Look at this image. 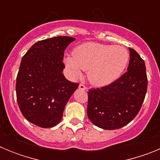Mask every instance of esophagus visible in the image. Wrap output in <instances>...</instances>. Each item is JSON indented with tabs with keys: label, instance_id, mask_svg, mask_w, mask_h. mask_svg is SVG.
<instances>
[{
	"label": "esophagus",
	"instance_id": "obj_1",
	"mask_svg": "<svg viewBox=\"0 0 160 160\" xmlns=\"http://www.w3.org/2000/svg\"><path fill=\"white\" fill-rule=\"evenodd\" d=\"M78 88H79V90H87V87H85L84 85H82V84H80V85H79Z\"/></svg>",
	"mask_w": 160,
	"mask_h": 160
}]
</instances>
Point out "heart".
Here are the masks:
<instances>
[{"label":"heart","instance_id":"obj_1","mask_svg":"<svg viewBox=\"0 0 160 160\" xmlns=\"http://www.w3.org/2000/svg\"><path fill=\"white\" fill-rule=\"evenodd\" d=\"M73 56L64 58V64L72 79L88 70V79L95 87L111 84L122 75L129 60L125 48L96 42H87L73 49Z\"/></svg>","mask_w":160,"mask_h":160}]
</instances>
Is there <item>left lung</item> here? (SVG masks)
I'll return each mask as SVG.
<instances>
[{
  "mask_svg": "<svg viewBox=\"0 0 160 160\" xmlns=\"http://www.w3.org/2000/svg\"><path fill=\"white\" fill-rule=\"evenodd\" d=\"M128 71L118 80L88 92L87 115L102 129L115 130L131 122L138 114L148 89L146 66L135 49L129 48Z\"/></svg>",
  "mask_w": 160,
  "mask_h": 160,
  "instance_id": "8db88e82",
  "label": "left lung"
}]
</instances>
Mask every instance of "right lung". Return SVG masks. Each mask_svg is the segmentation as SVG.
Segmentation results:
<instances>
[{"label": "right lung", "mask_w": 160, "mask_h": 160, "mask_svg": "<svg viewBox=\"0 0 160 160\" xmlns=\"http://www.w3.org/2000/svg\"><path fill=\"white\" fill-rule=\"evenodd\" d=\"M74 38L39 41L23 56L17 77L18 106L29 122L42 128L59 123L66 103L78 87L62 73L64 51Z\"/></svg>", "instance_id": "obj_1"}]
</instances>
